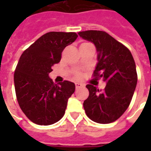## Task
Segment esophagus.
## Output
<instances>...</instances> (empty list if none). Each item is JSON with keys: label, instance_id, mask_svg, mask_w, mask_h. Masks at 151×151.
I'll return each instance as SVG.
<instances>
[{"label": "esophagus", "instance_id": "obj_1", "mask_svg": "<svg viewBox=\"0 0 151 151\" xmlns=\"http://www.w3.org/2000/svg\"><path fill=\"white\" fill-rule=\"evenodd\" d=\"M75 86H76V88H81V87H83L84 86V85L83 84H82V83H79V82H77V83H75Z\"/></svg>", "mask_w": 151, "mask_h": 151}]
</instances>
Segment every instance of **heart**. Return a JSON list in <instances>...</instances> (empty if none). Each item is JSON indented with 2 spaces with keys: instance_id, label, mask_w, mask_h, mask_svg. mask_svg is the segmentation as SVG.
<instances>
[{
  "instance_id": "b5f03b06",
  "label": "heart",
  "mask_w": 151,
  "mask_h": 151,
  "mask_svg": "<svg viewBox=\"0 0 151 151\" xmlns=\"http://www.w3.org/2000/svg\"><path fill=\"white\" fill-rule=\"evenodd\" d=\"M81 76H82V74H81L80 73H76V77H77V78H81Z\"/></svg>"
}]
</instances>
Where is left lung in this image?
I'll return each mask as SVG.
<instances>
[{
	"mask_svg": "<svg viewBox=\"0 0 151 151\" xmlns=\"http://www.w3.org/2000/svg\"><path fill=\"white\" fill-rule=\"evenodd\" d=\"M78 35L95 44L98 62L94 78H103L107 83L104 91L86 85L89 96L83 103L86 114L96 123H111L123 115L133 98L137 82L134 60L126 47L105 31H80Z\"/></svg>",
	"mask_w": 151,
	"mask_h": 151,
	"instance_id": "obj_1",
	"label": "left lung"
}]
</instances>
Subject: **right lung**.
I'll use <instances>...</instances> for the list:
<instances>
[{
  "label": "right lung",
  "mask_w": 151,
  "mask_h": 151,
  "mask_svg": "<svg viewBox=\"0 0 151 151\" xmlns=\"http://www.w3.org/2000/svg\"><path fill=\"white\" fill-rule=\"evenodd\" d=\"M77 38L75 32L46 33L25 50L18 60L14 77L17 100L35 124L50 125L65 115L75 85L69 81L55 84L48 74L53 65L60 62L65 47Z\"/></svg>",
  "instance_id": "right-lung-1"
}]
</instances>
